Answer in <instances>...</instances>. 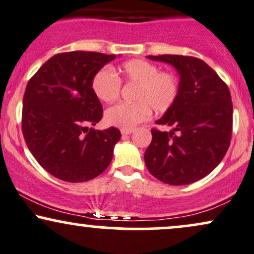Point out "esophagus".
I'll return each instance as SVG.
<instances>
[{
    "mask_svg": "<svg viewBox=\"0 0 254 254\" xmlns=\"http://www.w3.org/2000/svg\"><path fill=\"white\" fill-rule=\"evenodd\" d=\"M121 132H122V135L125 136V135H130V133H132L133 130L132 129H122Z\"/></svg>",
    "mask_w": 254,
    "mask_h": 254,
    "instance_id": "obj_1",
    "label": "esophagus"
}]
</instances>
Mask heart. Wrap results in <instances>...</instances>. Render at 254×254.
<instances>
[{
  "label": "heart",
  "instance_id": "heart-1",
  "mask_svg": "<svg viewBox=\"0 0 254 254\" xmlns=\"http://www.w3.org/2000/svg\"><path fill=\"white\" fill-rule=\"evenodd\" d=\"M160 67L146 60L125 61L112 72L109 67L99 69L92 79V91L104 103H112L119 97L122 84H135L133 103H118L106 110L105 119L121 129H132L150 117L151 109L163 114L175 104L180 82L175 74L160 72Z\"/></svg>",
  "mask_w": 254,
  "mask_h": 254
}]
</instances>
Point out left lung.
<instances>
[{
  "label": "left lung",
  "mask_w": 254,
  "mask_h": 254,
  "mask_svg": "<svg viewBox=\"0 0 254 254\" xmlns=\"http://www.w3.org/2000/svg\"><path fill=\"white\" fill-rule=\"evenodd\" d=\"M148 58L175 67L180 93L175 104L156 121L173 130H151L145 166L162 182L189 185L208 175L228 150L233 125L230 90L214 69L197 58L170 54Z\"/></svg>",
  "instance_id": "1"
}]
</instances>
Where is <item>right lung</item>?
Returning a JSON list of instances; mask_svg holds the SVG:
<instances>
[{
    "instance_id": "right-lung-1",
    "label": "right lung",
    "mask_w": 254,
    "mask_h": 254,
    "mask_svg": "<svg viewBox=\"0 0 254 254\" xmlns=\"http://www.w3.org/2000/svg\"><path fill=\"white\" fill-rule=\"evenodd\" d=\"M115 54L66 52L52 57L30 78L23 96L22 133L30 152L51 175L90 181L114 156L121 131L88 129L103 117L92 79Z\"/></svg>"
}]
</instances>
